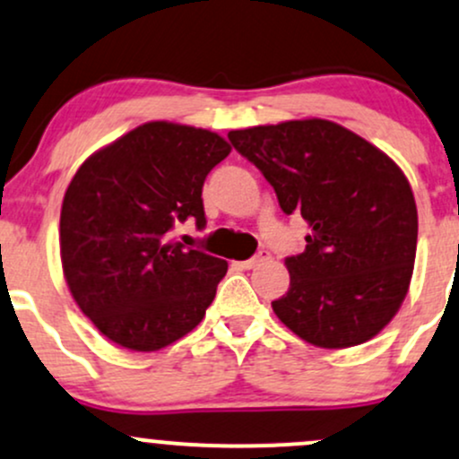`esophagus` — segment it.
<instances>
[{"mask_svg":"<svg viewBox=\"0 0 459 459\" xmlns=\"http://www.w3.org/2000/svg\"><path fill=\"white\" fill-rule=\"evenodd\" d=\"M271 257V254L269 251H257V254L254 255V257H249V260H243V262H238V266L240 269H254V266H257L260 264V262H264V260H269Z\"/></svg>","mask_w":459,"mask_h":459,"instance_id":"obj_1","label":"esophagus"}]
</instances>
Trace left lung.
I'll return each instance as SVG.
<instances>
[{
    "label": "left lung",
    "mask_w": 459,
    "mask_h": 459,
    "mask_svg": "<svg viewBox=\"0 0 459 459\" xmlns=\"http://www.w3.org/2000/svg\"><path fill=\"white\" fill-rule=\"evenodd\" d=\"M260 169L284 214L310 225L286 257L290 288L273 301L288 329L325 349L377 336L408 295L419 214L401 169L358 134L325 118L228 134Z\"/></svg>",
    "instance_id": "left-lung-1"
}]
</instances>
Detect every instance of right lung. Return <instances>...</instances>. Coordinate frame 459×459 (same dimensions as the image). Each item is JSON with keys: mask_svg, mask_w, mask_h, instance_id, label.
Segmentation results:
<instances>
[{"mask_svg": "<svg viewBox=\"0 0 459 459\" xmlns=\"http://www.w3.org/2000/svg\"><path fill=\"white\" fill-rule=\"evenodd\" d=\"M230 152L214 132L152 121L77 169L60 212L65 280L112 342L158 351L202 323L228 262L169 236L188 219L205 228L204 182Z\"/></svg>", "mask_w": 459, "mask_h": 459, "instance_id": "right-lung-1", "label": "right lung"}]
</instances>
